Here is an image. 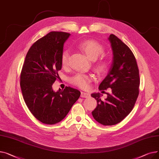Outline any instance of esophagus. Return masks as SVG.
Here are the masks:
<instances>
[{"label": "esophagus", "instance_id": "esophagus-1", "mask_svg": "<svg viewBox=\"0 0 159 159\" xmlns=\"http://www.w3.org/2000/svg\"><path fill=\"white\" fill-rule=\"evenodd\" d=\"M80 97L82 98H88L90 97V94L88 93H85V92H84V91H82Z\"/></svg>", "mask_w": 159, "mask_h": 159}]
</instances>
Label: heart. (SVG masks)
<instances>
[{"label":"heart","instance_id":"heart-1","mask_svg":"<svg viewBox=\"0 0 159 159\" xmlns=\"http://www.w3.org/2000/svg\"><path fill=\"white\" fill-rule=\"evenodd\" d=\"M79 48L91 60H95L97 57L102 54L104 51V47L101 44L92 39H88L81 42L79 44ZM69 57L70 53L68 50L62 52L61 62L63 68H66L68 66ZM95 68L98 73H104L109 68V62L106 58L102 57L95 62ZM93 79V76L92 75L79 73L70 77L69 81L74 86H76L82 89H86L89 87Z\"/></svg>","mask_w":159,"mask_h":159}]
</instances>
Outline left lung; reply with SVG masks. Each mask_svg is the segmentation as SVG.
Here are the masks:
<instances>
[{
  "label": "left lung",
  "instance_id": "obj_1",
  "mask_svg": "<svg viewBox=\"0 0 159 159\" xmlns=\"http://www.w3.org/2000/svg\"><path fill=\"white\" fill-rule=\"evenodd\" d=\"M113 50V62L109 73L99 85V90L111 88L105 101L99 93L91 95L97 100L93 118L104 126L120 122L134 107L139 93V70L129 48L113 34L109 37Z\"/></svg>",
  "mask_w": 159,
  "mask_h": 159
}]
</instances>
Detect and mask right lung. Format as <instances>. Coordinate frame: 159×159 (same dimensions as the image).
Returning <instances> with one entry per match:
<instances>
[{
  "instance_id": "right-lung-1",
  "label": "right lung",
  "mask_w": 159,
  "mask_h": 159,
  "mask_svg": "<svg viewBox=\"0 0 159 159\" xmlns=\"http://www.w3.org/2000/svg\"><path fill=\"white\" fill-rule=\"evenodd\" d=\"M70 36L68 33L49 32L33 44L22 66L20 84L25 103L33 115L46 124L61 121L80 95L70 86L57 92L52 89L59 78L64 44Z\"/></svg>"
}]
</instances>
